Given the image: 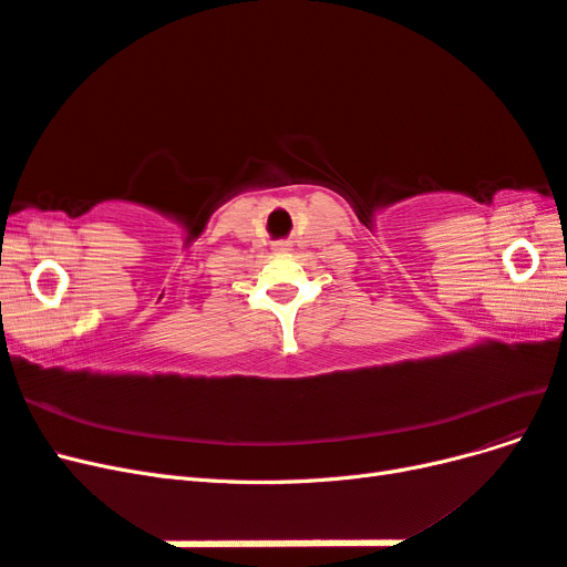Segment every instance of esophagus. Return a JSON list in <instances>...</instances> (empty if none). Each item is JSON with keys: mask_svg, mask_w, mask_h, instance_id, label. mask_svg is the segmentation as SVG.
<instances>
[{"mask_svg": "<svg viewBox=\"0 0 567 567\" xmlns=\"http://www.w3.org/2000/svg\"><path fill=\"white\" fill-rule=\"evenodd\" d=\"M274 250H277V252H288V250H290V244H288V241H279V244H274Z\"/></svg>", "mask_w": 567, "mask_h": 567, "instance_id": "34e87169", "label": "esophagus"}]
</instances>
